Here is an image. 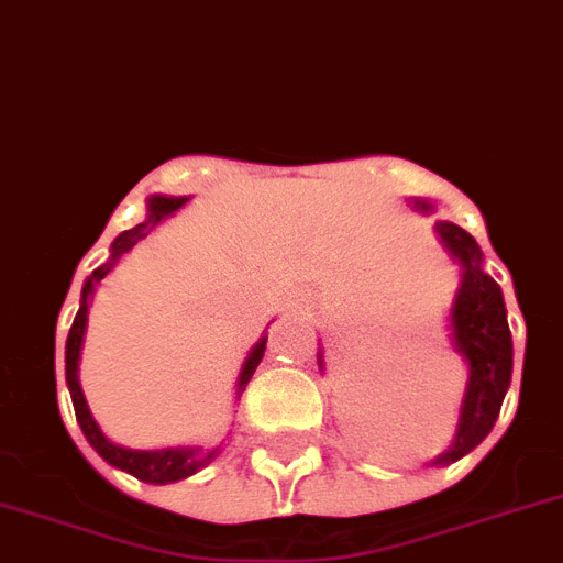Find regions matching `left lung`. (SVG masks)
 Wrapping results in <instances>:
<instances>
[{"instance_id": "left-lung-1", "label": "left lung", "mask_w": 563, "mask_h": 563, "mask_svg": "<svg viewBox=\"0 0 563 563\" xmlns=\"http://www.w3.org/2000/svg\"><path fill=\"white\" fill-rule=\"evenodd\" d=\"M412 208L432 213L430 201L416 199ZM435 233L446 253L461 264V287L450 310V330H453V347L464 355L470 367L455 439L446 453L432 461V464H453L482 444L496 424L512 378V335L501 287L484 273L482 247L475 244L473 235L453 222H435ZM319 364H324L321 353Z\"/></svg>"}]
</instances>
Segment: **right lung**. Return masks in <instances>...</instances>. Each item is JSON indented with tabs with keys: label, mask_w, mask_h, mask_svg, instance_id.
<instances>
[{
	"label": "right lung",
	"mask_w": 563,
	"mask_h": 563,
	"mask_svg": "<svg viewBox=\"0 0 563 563\" xmlns=\"http://www.w3.org/2000/svg\"><path fill=\"white\" fill-rule=\"evenodd\" d=\"M185 196H151L147 199V219L136 228L124 230L113 239L110 244V258L102 264V267H96L88 278H85V287H81V305L79 313L74 319V328L67 333V344H65V378H67V390H70V398H74V410H76V421H79L81 432H85V439L88 444L93 446L96 453L102 455L108 464L113 467L124 470V473L136 475L139 482L147 484H170V482H181L187 475H194L196 470H201L208 464L210 459L216 455V450L201 455L199 446H167V450H131V446H119L108 439L102 432V427L96 424V419L90 416V407L85 401V393H81L79 384V355H81V341H85V328H88V307L90 299H93L96 285L113 271V264L128 253L136 242H142L144 235L151 233L158 222H165L167 216H173L176 210L185 205ZM264 344H267V335L256 341V347L250 350L247 362L242 364V373H239V382H235V396H242L247 382L256 373L258 362H262L264 355Z\"/></svg>",
	"instance_id": "right-lung-1"
}]
</instances>
